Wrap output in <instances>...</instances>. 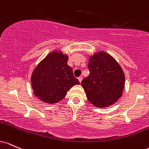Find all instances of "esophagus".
<instances>
[{"label": "esophagus", "mask_w": 149, "mask_h": 149, "mask_svg": "<svg viewBox=\"0 0 149 149\" xmlns=\"http://www.w3.org/2000/svg\"><path fill=\"white\" fill-rule=\"evenodd\" d=\"M78 80H79V82L81 83V80H82V77H78Z\"/></svg>", "instance_id": "esophagus-1"}]
</instances>
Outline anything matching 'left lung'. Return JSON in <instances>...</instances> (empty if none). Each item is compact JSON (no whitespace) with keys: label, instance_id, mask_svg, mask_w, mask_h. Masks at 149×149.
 <instances>
[{"label":"left lung","instance_id":"8db88e82","mask_svg":"<svg viewBox=\"0 0 149 149\" xmlns=\"http://www.w3.org/2000/svg\"><path fill=\"white\" fill-rule=\"evenodd\" d=\"M90 74L81 81L86 98L97 108H106L122 96L125 77L121 66L111 55L100 51L91 56L88 63Z\"/></svg>","mask_w":149,"mask_h":149}]
</instances>
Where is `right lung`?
<instances>
[{
  "instance_id": "1",
  "label": "right lung",
  "mask_w": 149,
  "mask_h": 149,
  "mask_svg": "<svg viewBox=\"0 0 149 149\" xmlns=\"http://www.w3.org/2000/svg\"><path fill=\"white\" fill-rule=\"evenodd\" d=\"M68 56L54 51L46 56L34 68L31 77L34 94L44 103L61 101L73 86L79 81L68 65Z\"/></svg>"
}]
</instances>
